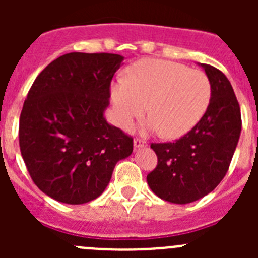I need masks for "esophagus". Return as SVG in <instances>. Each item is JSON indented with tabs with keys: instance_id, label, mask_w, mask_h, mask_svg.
Returning a JSON list of instances; mask_svg holds the SVG:
<instances>
[{
	"instance_id": "esophagus-1",
	"label": "esophagus",
	"mask_w": 258,
	"mask_h": 258,
	"mask_svg": "<svg viewBox=\"0 0 258 258\" xmlns=\"http://www.w3.org/2000/svg\"><path fill=\"white\" fill-rule=\"evenodd\" d=\"M147 142L141 138H134V149H141V147H146Z\"/></svg>"
}]
</instances>
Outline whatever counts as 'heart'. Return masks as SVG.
I'll use <instances>...</instances> for the list:
<instances>
[{"label": "heart", "mask_w": 258, "mask_h": 258, "mask_svg": "<svg viewBox=\"0 0 258 258\" xmlns=\"http://www.w3.org/2000/svg\"><path fill=\"white\" fill-rule=\"evenodd\" d=\"M111 97L120 126H129L149 109L151 116L142 124L145 131L179 138L207 112L212 84L200 70L163 59H143L129 68L127 80L113 84Z\"/></svg>", "instance_id": "b5f03b06"}]
</instances>
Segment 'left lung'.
<instances>
[{"instance_id":"obj_1","label":"left lung","mask_w":258,"mask_h":258,"mask_svg":"<svg viewBox=\"0 0 258 258\" xmlns=\"http://www.w3.org/2000/svg\"><path fill=\"white\" fill-rule=\"evenodd\" d=\"M212 84L207 112L175 142L151 143L157 165L147 174L150 188L165 202L187 204L208 195L229 170L241 132L238 99L227 77L200 63Z\"/></svg>"}]
</instances>
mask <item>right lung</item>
I'll return each instance as SVG.
<instances>
[{
    "mask_svg": "<svg viewBox=\"0 0 258 258\" xmlns=\"http://www.w3.org/2000/svg\"><path fill=\"white\" fill-rule=\"evenodd\" d=\"M124 56L70 52L52 60L29 89L19 146L32 181L66 204L97 199L133 138L104 118L109 86Z\"/></svg>",
    "mask_w": 258,
    "mask_h": 258,
    "instance_id": "obj_1",
    "label": "right lung"
}]
</instances>
